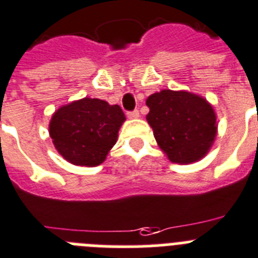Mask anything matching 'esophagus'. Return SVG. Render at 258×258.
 Listing matches in <instances>:
<instances>
[{"mask_svg":"<svg viewBox=\"0 0 258 258\" xmlns=\"http://www.w3.org/2000/svg\"><path fill=\"white\" fill-rule=\"evenodd\" d=\"M127 116H128L130 119L139 118V111H138V110H133V111H128V112H127Z\"/></svg>","mask_w":258,"mask_h":258,"instance_id":"esophagus-1","label":"esophagus"}]
</instances>
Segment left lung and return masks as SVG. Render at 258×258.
Returning <instances> with one entry per match:
<instances>
[{
    "label": "left lung",
    "instance_id": "1",
    "mask_svg": "<svg viewBox=\"0 0 258 258\" xmlns=\"http://www.w3.org/2000/svg\"><path fill=\"white\" fill-rule=\"evenodd\" d=\"M149 125L170 161L189 164L209 152L216 135V116L206 99L189 92L161 90L147 99Z\"/></svg>",
    "mask_w": 258,
    "mask_h": 258
}]
</instances>
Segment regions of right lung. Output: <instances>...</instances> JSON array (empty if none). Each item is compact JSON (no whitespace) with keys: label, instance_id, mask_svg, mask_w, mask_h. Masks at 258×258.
Wrapping results in <instances>:
<instances>
[{"label":"right lung","instance_id":"obj_1","mask_svg":"<svg viewBox=\"0 0 258 258\" xmlns=\"http://www.w3.org/2000/svg\"><path fill=\"white\" fill-rule=\"evenodd\" d=\"M118 105L84 98L60 107L49 123V135L60 155L75 165L97 166L116 143L124 122Z\"/></svg>","mask_w":258,"mask_h":258}]
</instances>
